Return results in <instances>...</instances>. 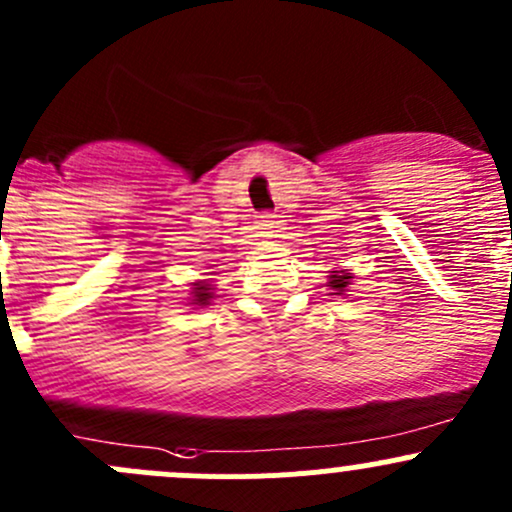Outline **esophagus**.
<instances>
[{
	"label": "esophagus",
	"mask_w": 512,
	"mask_h": 512,
	"mask_svg": "<svg viewBox=\"0 0 512 512\" xmlns=\"http://www.w3.org/2000/svg\"><path fill=\"white\" fill-rule=\"evenodd\" d=\"M275 227H277L275 213H260V215H257V230L265 232V235H270V232H275Z\"/></svg>",
	"instance_id": "obj_1"
}]
</instances>
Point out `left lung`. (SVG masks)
<instances>
[{
	"mask_svg": "<svg viewBox=\"0 0 512 512\" xmlns=\"http://www.w3.org/2000/svg\"><path fill=\"white\" fill-rule=\"evenodd\" d=\"M349 280H352V277H349V272H342V275H332V282H329V287L337 289L334 294H342L344 287L349 285Z\"/></svg>",
	"mask_w": 512,
	"mask_h": 512,
	"instance_id": "obj_1",
	"label": "left lung"
}]
</instances>
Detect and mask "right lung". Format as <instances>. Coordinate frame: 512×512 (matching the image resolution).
Wrapping results in <instances>:
<instances>
[{"instance_id": "1", "label": "right lung", "mask_w": 512, "mask_h": 512, "mask_svg": "<svg viewBox=\"0 0 512 512\" xmlns=\"http://www.w3.org/2000/svg\"><path fill=\"white\" fill-rule=\"evenodd\" d=\"M195 299L193 304H208L210 299H213V292H210L208 285H195Z\"/></svg>"}]
</instances>
